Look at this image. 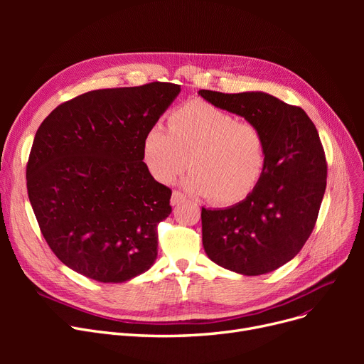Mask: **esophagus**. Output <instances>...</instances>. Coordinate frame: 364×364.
I'll list each match as a JSON object with an SVG mask.
<instances>
[{"instance_id":"1","label":"esophagus","mask_w":364,"mask_h":364,"mask_svg":"<svg viewBox=\"0 0 364 364\" xmlns=\"http://www.w3.org/2000/svg\"><path fill=\"white\" fill-rule=\"evenodd\" d=\"M184 199H186V196L181 192H178V190H174V192H172V196H171V205L176 206V205L184 202Z\"/></svg>"}]
</instances>
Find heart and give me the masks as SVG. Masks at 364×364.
I'll list each match as a JSON object with an SVG mask.
<instances>
[{"instance_id": "1", "label": "heart", "mask_w": 364, "mask_h": 364, "mask_svg": "<svg viewBox=\"0 0 364 364\" xmlns=\"http://www.w3.org/2000/svg\"><path fill=\"white\" fill-rule=\"evenodd\" d=\"M141 156L149 174L169 183L188 166V192L217 205L245 200L267 168V140L251 121L203 100H193L168 114V129L156 124L143 137Z\"/></svg>"}]
</instances>
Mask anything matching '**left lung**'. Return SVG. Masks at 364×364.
<instances>
[{"instance_id":"left-lung-1","label":"left lung","mask_w":364,"mask_h":364,"mask_svg":"<svg viewBox=\"0 0 364 364\" xmlns=\"http://www.w3.org/2000/svg\"><path fill=\"white\" fill-rule=\"evenodd\" d=\"M199 94L257 124L267 140V168L254 192L232 208H202L205 252L239 274L270 273L302 250L316 225L328 177L318 132L301 107L270 94Z\"/></svg>"}]
</instances>
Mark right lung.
<instances>
[{"mask_svg": "<svg viewBox=\"0 0 364 364\" xmlns=\"http://www.w3.org/2000/svg\"><path fill=\"white\" fill-rule=\"evenodd\" d=\"M178 92L159 81L88 91L38 128L28 196L50 250L73 272L122 283L155 262L172 192L149 174L141 144Z\"/></svg>", "mask_w": 364, "mask_h": 364, "instance_id": "1", "label": "right lung"}]
</instances>
